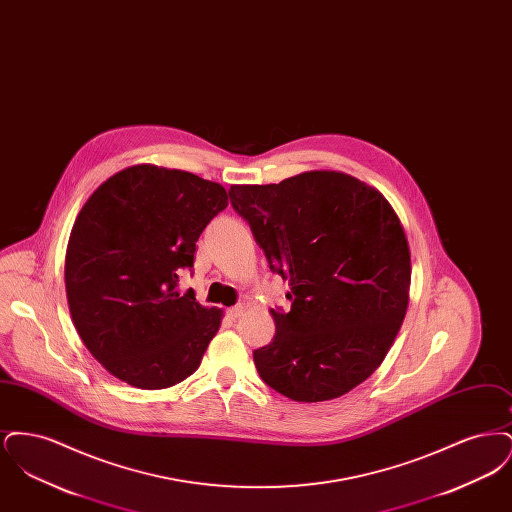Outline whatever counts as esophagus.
<instances>
[{
  "mask_svg": "<svg viewBox=\"0 0 512 512\" xmlns=\"http://www.w3.org/2000/svg\"><path fill=\"white\" fill-rule=\"evenodd\" d=\"M244 311L245 305L244 303H240V305H236V307L228 309V317L232 318V320H236V318H240L244 315Z\"/></svg>",
  "mask_w": 512,
  "mask_h": 512,
  "instance_id": "1",
  "label": "esophagus"
}]
</instances>
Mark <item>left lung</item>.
Returning a JSON list of instances; mask_svg holds the SVG:
<instances>
[{
	"label": "left lung",
	"mask_w": 512,
	"mask_h": 512,
	"mask_svg": "<svg viewBox=\"0 0 512 512\" xmlns=\"http://www.w3.org/2000/svg\"><path fill=\"white\" fill-rule=\"evenodd\" d=\"M272 272L290 282V313L270 311L274 340L253 353L272 390L318 403L357 388L382 365L409 307L411 251L376 188L338 171L232 186Z\"/></svg>",
	"instance_id": "1"
}]
</instances>
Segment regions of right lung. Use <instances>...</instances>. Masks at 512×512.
<instances>
[{
    "instance_id": "add662e5",
    "label": "right lung",
    "mask_w": 512,
    "mask_h": 512,
    "mask_svg": "<svg viewBox=\"0 0 512 512\" xmlns=\"http://www.w3.org/2000/svg\"><path fill=\"white\" fill-rule=\"evenodd\" d=\"M228 205L226 190L192 172L134 165L107 178L74 220L65 288L74 328L109 374L163 390L194 374L222 309L178 293L195 242Z\"/></svg>"
}]
</instances>
